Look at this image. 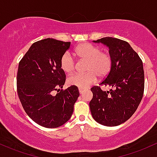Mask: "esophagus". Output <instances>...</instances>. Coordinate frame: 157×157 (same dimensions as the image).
<instances>
[{"label":"esophagus","instance_id":"obj_1","mask_svg":"<svg viewBox=\"0 0 157 157\" xmlns=\"http://www.w3.org/2000/svg\"><path fill=\"white\" fill-rule=\"evenodd\" d=\"M84 92V89H79V92H80V94H82Z\"/></svg>","mask_w":157,"mask_h":157}]
</instances>
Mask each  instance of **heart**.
<instances>
[{
  "label": "heart",
  "mask_w": 157,
  "mask_h": 157,
  "mask_svg": "<svg viewBox=\"0 0 157 157\" xmlns=\"http://www.w3.org/2000/svg\"><path fill=\"white\" fill-rule=\"evenodd\" d=\"M75 56L86 61L84 74H76L68 78L70 86L86 89L97 80V76L104 78L109 75L113 65L111 54L106 51L90 43H82L77 45L74 51ZM60 68L66 74H71L75 68V63L68 53H65L60 58Z\"/></svg>",
  "instance_id": "heart-1"
}]
</instances>
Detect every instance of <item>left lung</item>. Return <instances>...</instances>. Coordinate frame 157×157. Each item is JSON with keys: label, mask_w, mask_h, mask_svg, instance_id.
<instances>
[{"label": "left lung", "mask_w": 157, "mask_h": 157, "mask_svg": "<svg viewBox=\"0 0 157 157\" xmlns=\"http://www.w3.org/2000/svg\"><path fill=\"white\" fill-rule=\"evenodd\" d=\"M94 42L109 47L113 65L109 75L100 86L113 89L102 91L101 86L91 89L93 98L89 103L92 115L98 123L114 127L127 121L142 101L144 89L143 64L138 53L128 42L113 37H105Z\"/></svg>", "instance_id": "1"}]
</instances>
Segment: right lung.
I'll list each match as a JSON object with an SVG mask.
<instances>
[{"instance_id": "add662e5", "label": "right lung", "mask_w": 157, "mask_h": 157, "mask_svg": "<svg viewBox=\"0 0 157 157\" xmlns=\"http://www.w3.org/2000/svg\"><path fill=\"white\" fill-rule=\"evenodd\" d=\"M70 45L71 42L51 38L38 41L18 65L17 92L22 106L31 119L47 128H56L68 121L80 95L77 86L63 89L65 74L59 61Z\"/></svg>"}]
</instances>
